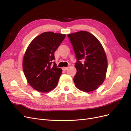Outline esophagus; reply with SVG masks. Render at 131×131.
Returning <instances> with one entry per match:
<instances>
[{"label":"esophagus","mask_w":131,"mask_h":131,"mask_svg":"<svg viewBox=\"0 0 131 131\" xmlns=\"http://www.w3.org/2000/svg\"><path fill=\"white\" fill-rule=\"evenodd\" d=\"M68 69V68H67V67H64V68H62L63 70H64V71Z\"/></svg>","instance_id":"1"}]
</instances>
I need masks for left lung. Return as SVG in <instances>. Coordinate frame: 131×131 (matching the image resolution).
I'll return each instance as SVG.
<instances>
[{
	"instance_id": "1",
	"label": "left lung",
	"mask_w": 131,
	"mask_h": 131,
	"mask_svg": "<svg viewBox=\"0 0 131 131\" xmlns=\"http://www.w3.org/2000/svg\"><path fill=\"white\" fill-rule=\"evenodd\" d=\"M68 36L77 60L74 65L77 73L73 78L76 87L85 92L94 91L103 83L107 69V58L102 45L87 31Z\"/></svg>"
}]
</instances>
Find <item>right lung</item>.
I'll use <instances>...</instances> for the list:
<instances>
[{
	"instance_id": "obj_1",
	"label": "right lung",
	"mask_w": 131,
	"mask_h": 131,
	"mask_svg": "<svg viewBox=\"0 0 131 131\" xmlns=\"http://www.w3.org/2000/svg\"><path fill=\"white\" fill-rule=\"evenodd\" d=\"M66 35L44 32L33 39L27 48L22 67L29 84L35 90L46 93L57 86L62 70L54 62V53Z\"/></svg>"
}]
</instances>
